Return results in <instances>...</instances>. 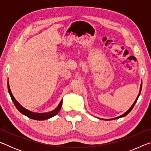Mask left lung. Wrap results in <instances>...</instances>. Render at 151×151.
Returning <instances> with one entry per match:
<instances>
[{
  "mask_svg": "<svg viewBox=\"0 0 151 151\" xmlns=\"http://www.w3.org/2000/svg\"><path fill=\"white\" fill-rule=\"evenodd\" d=\"M141 89H142V83H141V85H140V91H139V95H138L137 98L136 99V100H135V101L134 102V103L132 104V105L131 106V108H130L129 110H128V111H127L126 112H124V113L123 114H122V115H121V116H118V117H116V118H114V119H105V120H107V121H109V120H114V119H117L121 118V117H124V116H126V115H127V114H129V112L132 111V109H133V107H134V106L135 103H137V100H138V98H139V96L140 94V92H141Z\"/></svg>",
  "mask_w": 151,
  "mask_h": 151,
  "instance_id": "left-lung-1",
  "label": "left lung"
}]
</instances>
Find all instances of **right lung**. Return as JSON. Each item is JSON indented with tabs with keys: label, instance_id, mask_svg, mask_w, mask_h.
Masks as SVG:
<instances>
[{
	"label": "right lung",
	"instance_id": "obj_1",
	"mask_svg": "<svg viewBox=\"0 0 151 151\" xmlns=\"http://www.w3.org/2000/svg\"><path fill=\"white\" fill-rule=\"evenodd\" d=\"M8 91H9V93L10 94V96H11V99L12 100V101H13V103L14 104L16 108L19 110V111L21 112L22 114H23L24 115L27 116L29 117V118H30L32 119L38 120V121H42V120L50 119V118H51V117L55 116L56 114H57L58 112L60 111L61 106H62L63 100L60 101V103H59V104H58V106L57 107V109H55L54 111L48 112H45V113H38V112H33L32 111H29V110H27L25 108H24L23 106H22L17 101V100L14 99L13 95H12L11 89H10L9 81H8Z\"/></svg>",
	"mask_w": 151,
	"mask_h": 151
}]
</instances>
